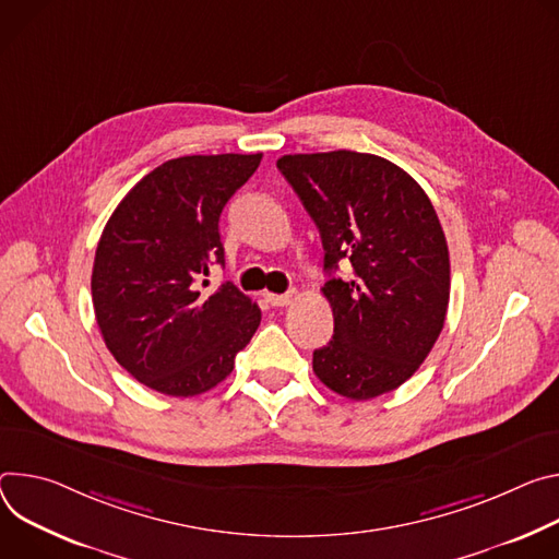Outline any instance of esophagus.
<instances>
[{
    "instance_id": "1",
    "label": "esophagus",
    "mask_w": 559,
    "mask_h": 559,
    "mask_svg": "<svg viewBox=\"0 0 559 559\" xmlns=\"http://www.w3.org/2000/svg\"><path fill=\"white\" fill-rule=\"evenodd\" d=\"M295 293H284V295H277V293H264V299L271 304V306H288L293 301Z\"/></svg>"
}]
</instances>
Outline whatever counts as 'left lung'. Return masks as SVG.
I'll return each mask as SVG.
<instances>
[{"label":"left lung","mask_w":559,"mask_h":559,"mask_svg":"<svg viewBox=\"0 0 559 559\" xmlns=\"http://www.w3.org/2000/svg\"><path fill=\"white\" fill-rule=\"evenodd\" d=\"M280 173L320 228L333 340L313 353L322 384L361 402L402 386L438 342L451 295L449 246L421 186L355 151L284 155ZM348 259V281L332 273Z\"/></svg>","instance_id":"obj_1"}]
</instances>
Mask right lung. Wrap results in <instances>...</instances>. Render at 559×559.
<instances>
[{
    "label": "right lung",
    "instance_id": "obj_1",
    "mask_svg": "<svg viewBox=\"0 0 559 559\" xmlns=\"http://www.w3.org/2000/svg\"><path fill=\"white\" fill-rule=\"evenodd\" d=\"M260 162L262 153L168 159L104 226L91 277L97 326L119 366L157 393L211 391L260 326V306L235 284L200 290L209 269L224 266L219 215Z\"/></svg>",
    "mask_w": 559,
    "mask_h": 559
}]
</instances>
